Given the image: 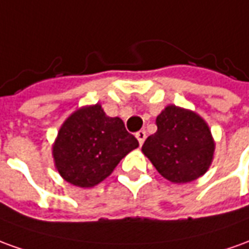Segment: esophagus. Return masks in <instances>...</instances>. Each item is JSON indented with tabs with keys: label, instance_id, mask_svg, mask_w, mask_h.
<instances>
[{
	"label": "esophagus",
	"instance_id": "obj_1",
	"mask_svg": "<svg viewBox=\"0 0 249 249\" xmlns=\"http://www.w3.org/2000/svg\"><path fill=\"white\" fill-rule=\"evenodd\" d=\"M136 137L139 142H140V145H142V142L145 140V137H147V133H145V130H139L136 132Z\"/></svg>",
	"mask_w": 249,
	"mask_h": 249
}]
</instances>
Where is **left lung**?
<instances>
[{"mask_svg":"<svg viewBox=\"0 0 249 249\" xmlns=\"http://www.w3.org/2000/svg\"><path fill=\"white\" fill-rule=\"evenodd\" d=\"M158 130L147 137L142 151L161 177L187 183L209 168L214 142L198 114L171 105L156 117Z\"/></svg>","mask_w":249,"mask_h":249,"instance_id":"8db88e82","label":"left lung"}]
</instances>
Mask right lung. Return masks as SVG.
<instances>
[{
	"mask_svg": "<svg viewBox=\"0 0 249 249\" xmlns=\"http://www.w3.org/2000/svg\"><path fill=\"white\" fill-rule=\"evenodd\" d=\"M137 147V139L125 129L124 121L107 116L97 104L76 110L64 121L52 154L64 180L79 187H93Z\"/></svg>",
	"mask_w": 249,
	"mask_h": 249,
	"instance_id": "add662e5",
	"label": "right lung"
}]
</instances>
